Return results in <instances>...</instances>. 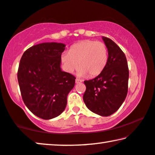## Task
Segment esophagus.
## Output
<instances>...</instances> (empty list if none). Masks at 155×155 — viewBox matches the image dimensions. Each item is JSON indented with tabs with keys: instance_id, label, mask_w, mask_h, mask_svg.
Here are the masks:
<instances>
[{
	"instance_id": "obj_1",
	"label": "esophagus",
	"mask_w": 155,
	"mask_h": 155,
	"mask_svg": "<svg viewBox=\"0 0 155 155\" xmlns=\"http://www.w3.org/2000/svg\"><path fill=\"white\" fill-rule=\"evenodd\" d=\"M75 82H76V84H80V83H81L82 81L80 80V79H78V78H76Z\"/></svg>"
}]
</instances>
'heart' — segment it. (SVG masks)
Listing matches in <instances>:
<instances>
[{"mask_svg":"<svg viewBox=\"0 0 155 155\" xmlns=\"http://www.w3.org/2000/svg\"><path fill=\"white\" fill-rule=\"evenodd\" d=\"M61 63L64 70L73 73L79 68V77H95L100 75L108 62L107 46L101 41L86 40L73 45L68 52L61 55Z\"/></svg>","mask_w":155,"mask_h":155,"instance_id":"heart-1","label":"heart"}]
</instances>
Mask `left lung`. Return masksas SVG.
Segmentation results:
<instances>
[{
	"mask_svg": "<svg viewBox=\"0 0 155 155\" xmlns=\"http://www.w3.org/2000/svg\"><path fill=\"white\" fill-rule=\"evenodd\" d=\"M108 49V62L100 75L85 81L84 101L87 108L101 116H109L118 110L128 91L129 69L126 56L114 41L102 37Z\"/></svg>",
	"mask_w": 155,
	"mask_h": 155,
	"instance_id": "1",
	"label": "left lung"
}]
</instances>
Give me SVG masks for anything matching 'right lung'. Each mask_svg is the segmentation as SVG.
Instances as JSON below:
<instances>
[{
  "label": "right lung",
  "instance_id": "right-lung-1",
  "mask_svg": "<svg viewBox=\"0 0 155 155\" xmlns=\"http://www.w3.org/2000/svg\"><path fill=\"white\" fill-rule=\"evenodd\" d=\"M65 45L45 42L24 53L17 78L23 101L36 116L50 120L65 109L68 95L75 85V77L62 71L61 54Z\"/></svg>",
  "mask_w": 155,
  "mask_h": 155
}]
</instances>
